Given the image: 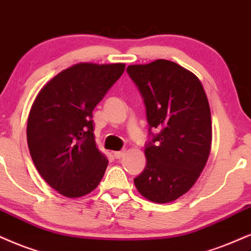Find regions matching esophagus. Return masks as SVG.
<instances>
[{
	"instance_id": "obj_1",
	"label": "esophagus",
	"mask_w": 251,
	"mask_h": 251,
	"mask_svg": "<svg viewBox=\"0 0 251 251\" xmlns=\"http://www.w3.org/2000/svg\"><path fill=\"white\" fill-rule=\"evenodd\" d=\"M124 154H125V151H115V153H113V156H115L116 158H122L124 156Z\"/></svg>"
}]
</instances>
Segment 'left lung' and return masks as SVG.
Segmentation results:
<instances>
[{"instance_id":"1","label":"left lung","mask_w":251,"mask_h":251,"mask_svg":"<svg viewBox=\"0 0 251 251\" xmlns=\"http://www.w3.org/2000/svg\"><path fill=\"white\" fill-rule=\"evenodd\" d=\"M146 106L151 141L147 166L134 178L148 201L164 204L192 188L207 162L212 144L211 110L199 78L173 61L158 59L126 69ZM156 128L154 135L151 129Z\"/></svg>"}]
</instances>
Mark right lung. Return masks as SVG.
<instances>
[{"mask_svg": "<svg viewBox=\"0 0 251 251\" xmlns=\"http://www.w3.org/2000/svg\"><path fill=\"white\" fill-rule=\"evenodd\" d=\"M124 71V63L81 62L37 95L27 119L28 151L38 173L60 195L85 196L103 178L107 158L95 142L93 111Z\"/></svg>", "mask_w": 251, "mask_h": 251, "instance_id": "obj_1", "label": "right lung"}]
</instances>
